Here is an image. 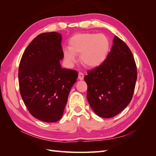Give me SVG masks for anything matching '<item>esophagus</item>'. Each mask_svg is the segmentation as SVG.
<instances>
[{
    "label": "esophagus",
    "instance_id": "obj_1",
    "mask_svg": "<svg viewBox=\"0 0 156 156\" xmlns=\"http://www.w3.org/2000/svg\"><path fill=\"white\" fill-rule=\"evenodd\" d=\"M78 78H79V80H83V78H84V75H83V73H81V72L79 73Z\"/></svg>",
    "mask_w": 156,
    "mask_h": 156
}]
</instances>
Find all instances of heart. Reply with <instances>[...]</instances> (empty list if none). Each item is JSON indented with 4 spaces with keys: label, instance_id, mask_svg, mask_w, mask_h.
I'll return each mask as SVG.
<instances>
[{
    "label": "heart",
    "instance_id": "heart-1",
    "mask_svg": "<svg viewBox=\"0 0 156 156\" xmlns=\"http://www.w3.org/2000/svg\"><path fill=\"white\" fill-rule=\"evenodd\" d=\"M110 41L105 34L80 33L73 36L69 42V49L64 51V58L68 63L76 61L80 55V62L85 67L95 68L102 64L108 56Z\"/></svg>",
    "mask_w": 156,
    "mask_h": 156
}]
</instances>
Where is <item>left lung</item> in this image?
<instances>
[{"label":"left lung","instance_id":"obj_1","mask_svg":"<svg viewBox=\"0 0 156 156\" xmlns=\"http://www.w3.org/2000/svg\"><path fill=\"white\" fill-rule=\"evenodd\" d=\"M87 98L97 115L103 118L117 115L129 105L137 80V67L132 53L118 37L105 61L85 76Z\"/></svg>","mask_w":156,"mask_h":156}]
</instances>
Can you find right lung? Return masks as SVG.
Returning a JSON list of instances; mask_svg holds the SVG:
<instances>
[{"mask_svg": "<svg viewBox=\"0 0 156 156\" xmlns=\"http://www.w3.org/2000/svg\"><path fill=\"white\" fill-rule=\"evenodd\" d=\"M61 41L58 33L39 34L24 51L19 64L20 95L31 115L44 122L61 118L78 77L76 71L61 68Z\"/></svg>", "mask_w": 156, "mask_h": 156, "instance_id": "obj_1", "label": "right lung"}]
</instances>
